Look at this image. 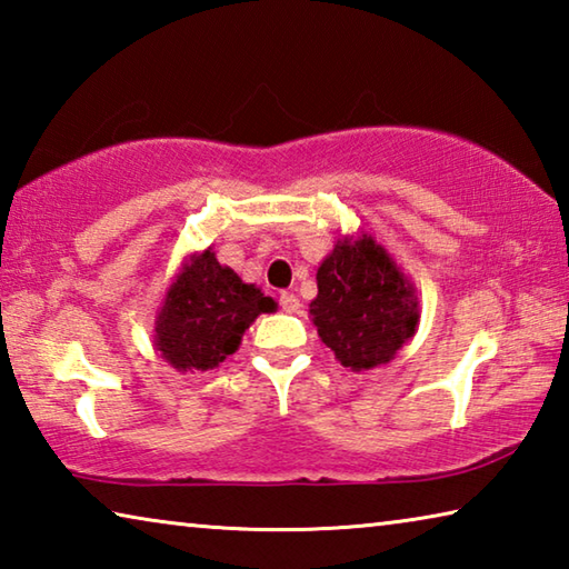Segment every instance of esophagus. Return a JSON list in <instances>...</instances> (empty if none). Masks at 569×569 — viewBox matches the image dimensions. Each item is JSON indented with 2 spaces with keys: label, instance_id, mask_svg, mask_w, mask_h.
I'll list each match as a JSON object with an SVG mask.
<instances>
[{
  "label": "esophagus",
  "instance_id": "obj_1",
  "mask_svg": "<svg viewBox=\"0 0 569 569\" xmlns=\"http://www.w3.org/2000/svg\"><path fill=\"white\" fill-rule=\"evenodd\" d=\"M281 308L286 313H296L298 308H301V301H298V296H293V293H281Z\"/></svg>",
  "mask_w": 569,
  "mask_h": 569
}]
</instances>
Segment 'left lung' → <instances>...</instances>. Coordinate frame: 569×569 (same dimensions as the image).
I'll list each match as a JSON object with an SVG mask.
<instances>
[{"instance_id": "1", "label": "left lung", "mask_w": 569, "mask_h": 569, "mask_svg": "<svg viewBox=\"0 0 569 569\" xmlns=\"http://www.w3.org/2000/svg\"><path fill=\"white\" fill-rule=\"evenodd\" d=\"M313 326L351 371L389 363L419 326L413 283L369 233L346 236L316 273Z\"/></svg>"}]
</instances>
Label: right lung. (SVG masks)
<instances>
[{
	"label": "right lung",
	"instance_id": "1",
	"mask_svg": "<svg viewBox=\"0 0 569 569\" xmlns=\"http://www.w3.org/2000/svg\"><path fill=\"white\" fill-rule=\"evenodd\" d=\"M276 301L220 266L213 250L190 256L168 288L156 321V349L178 371H208L238 351L240 339Z\"/></svg>",
	"mask_w": 569,
	"mask_h": 569
}]
</instances>
